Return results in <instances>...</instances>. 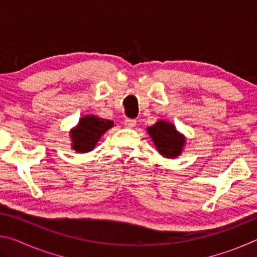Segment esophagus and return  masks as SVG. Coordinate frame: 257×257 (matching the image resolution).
I'll use <instances>...</instances> for the list:
<instances>
[{
  "mask_svg": "<svg viewBox=\"0 0 257 257\" xmlns=\"http://www.w3.org/2000/svg\"><path fill=\"white\" fill-rule=\"evenodd\" d=\"M136 123H137V121L135 120V119H125L124 120V124L127 125V127H129V128H133V127H135V125H136Z\"/></svg>",
  "mask_w": 257,
  "mask_h": 257,
  "instance_id": "esophagus-1",
  "label": "esophagus"
}]
</instances>
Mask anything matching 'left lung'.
I'll use <instances>...</instances> for the list:
<instances>
[{"instance_id": "1", "label": "left lung", "mask_w": 257, "mask_h": 257, "mask_svg": "<svg viewBox=\"0 0 257 257\" xmlns=\"http://www.w3.org/2000/svg\"><path fill=\"white\" fill-rule=\"evenodd\" d=\"M150 136L153 139L156 149L165 158H176L181 153L185 139L177 133L175 125L158 121L154 125L147 128Z\"/></svg>"}]
</instances>
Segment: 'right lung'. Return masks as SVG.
I'll return each mask as SVG.
<instances>
[{
	"mask_svg": "<svg viewBox=\"0 0 257 257\" xmlns=\"http://www.w3.org/2000/svg\"><path fill=\"white\" fill-rule=\"evenodd\" d=\"M113 125V121L87 115L79 121L78 127L71 134L72 149L79 153L92 151L102 135Z\"/></svg>",
	"mask_w": 257,
	"mask_h": 257,
	"instance_id": "obj_1",
	"label": "right lung"
}]
</instances>
